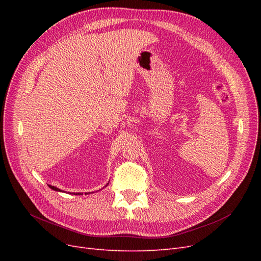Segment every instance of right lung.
<instances>
[{
    "instance_id": "obj_1",
    "label": "right lung",
    "mask_w": 261,
    "mask_h": 261,
    "mask_svg": "<svg viewBox=\"0 0 261 261\" xmlns=\"http://www.w3.org/2000/svg\"><path fill=\"white\" fill-rule=\"evenodd\" d=\"M107 185H109V183H108ZM107 185H106V186H107ZM49 186H50V188H52V189H53V191H57V192H62V191H61V189H59L58 187H55V186H51V185H49ZM78 194H80V195H81V193H78ZM76 195H77V194H76ZM82 195H83V193H82Z\"/></svg>"
}]
</instances>
